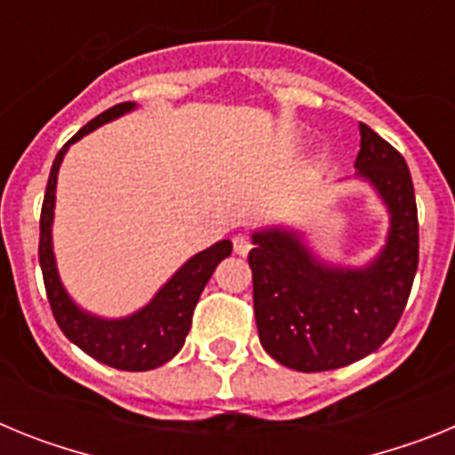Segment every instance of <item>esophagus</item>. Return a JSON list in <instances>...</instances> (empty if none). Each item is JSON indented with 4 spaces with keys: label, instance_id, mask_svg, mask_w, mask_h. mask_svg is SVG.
I'll return each instance as SVG.
<instances>
[{
    "label": "esophagus",
    "instance_id": "34e87169",
    "mask_svg": "<svg viewBox=\"0 0 455 455\" xmlns=\"http://www.w3.org/2000/svg\"><path fill=\"white\" fill-rule=\"evenodd\" d=\"M232 246H235V252L236 255H248V252H251V241H248V236H243V235H236L235 239H232Z\"/></svg>",
    "mask_w": 455,
    "mask_h": 455
}]
</instances>
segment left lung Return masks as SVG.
<instances>
[{
    "label": "left lung",
    "instance_id": "left-lung-1",
    "mask_svg": "<svg viewBox=\"0 0 455 455\" xmlns=\"http://www.w3.org/2000/svg\"><path fill=\"white\" fill-rule=\"evenodd\" d=\"M351 180L367 184L387 212L385 243L364 264L325 259L296 225H264L251 235L259 341L296 371H331L378 351L415 280L419 225L408 164L364 123Z\"/></svg>",
    "mask_w": 455,
    "mask_h": 455
}]
</instances>
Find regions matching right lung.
Returning a JSON list of instances; mask_svg holds the SVG:
<instances>
[{
	"label": "right lung",
	"instance_id": "right-lung-1",
	"mask_svg": "<svg viewBox=\"0 0 455 455\" xmlns=\"http://www.w3.org/2000/svg\"><path fill=\"white\" fill-rule=\"evenodd\" d=\"M134 108H139L136 102H123L107 108L98 118L84 124L82 130L59 150L54 164H52L43 212H40L38 259L43 280H45L47 299H50L52 312H54V319L63 335L98 363L123 369V371H150V369L166 364L182 351L184 339L191 331L193 309L198 305L200 293L209 283L212 273L225 257H230V241H216L214 246L188 257L187 262L156 289L155 296L143 307L134 309L132 315L102 316L88 312L70 296L61 280L59 267H56L54 239H52L56 182H59L63 156L68 155L72 143H77L84 136L111 120L132 114Z\"/></svg>",
	"mask_w": 455,
	"mask_h": 455
}]
</instances>
